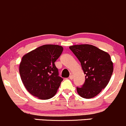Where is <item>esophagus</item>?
Here are the masks:
<instances>
[{
    "label": "esophagus",
    "instance_id": "1",
    "mask_svg": "<svg viewBox=\"0 0 126 126\" xmlns=\"http://www.w3.org/2000/svg\"><path fill=\"white\" fill-rule=\"evenodd\" d=\"M73 78H74V76H73V75H70V76H69V79H73Z\"/></svg>",
    "mask_w": 126,
    "mask_h": 126
}]
</instances>
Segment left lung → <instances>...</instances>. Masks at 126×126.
<instances>
[{
  "mask_svg": "<svg viewBox=\"0 0 126 126\" xmlns=\"http://www.w3.org/2000/svg\"><path fill=\"white\" fill-rule=\"evenodd\" d=\"M69 48L80 62L85 74L84 85L77 87L78 94L84 98L95 97L108 85L113 74L110 55L92 45H74Z\"/></svg>",
  "mask_w": 126,
  "mask_h": 126,
  "instance_id": "8db88e82",
  "label": "left lung"
}]
</instances>
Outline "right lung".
<instances>
[{"label":"right lung","mask_w":126,"mask_h":126,"mask_svg":"<svg viewBox=\"0 0 126 126\" xmlns=\"http://www.w3.org/2000/svg\"><path fill=\"white\" fill-rule=\"evenodd\" d=\"M63 50V47L58 45H44L23 56L19 74L31 95L41 100L49 99L55 95L63 79L58 76L55 62Z\"/></svg>","instance_id":"obj_1"}]
</instances>
